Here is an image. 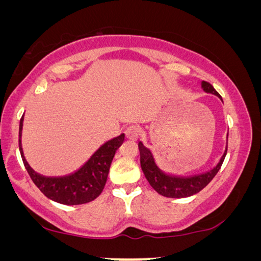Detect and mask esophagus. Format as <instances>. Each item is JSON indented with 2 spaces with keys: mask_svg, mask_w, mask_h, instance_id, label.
<instances>
[{
  "mask_svg": "<svg viewBox=\"0 0 261 261\" xmlns=\"http://www.w3.org/2000/svg\"><path fill=\"white\" fill-rule=\"evenodd\" d=\"M126 137L129 140H138V138L140 137V130L137 126H130L126 129Z\"/></svg>",
  "mask_w": 261,
  "mask_h": 261,
  "instance_id": "34e87169",
  "label": "esophagus"
}]
</instances>
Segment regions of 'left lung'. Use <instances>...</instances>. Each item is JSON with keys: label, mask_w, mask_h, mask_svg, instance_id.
I'll return each instance as SVG.
<instances>
[{"label": "left lung", "mask_w": 261, "mask_h": 261, "mask_svg": "<svg viewBox=\"0 0 261 261\" xmlns=\"http://www.w3.org/2000/svg\"><path fill=\"white\" fill-rule=\"evenodd\" d=\"M202 88L205 92L209 94L216 95L217 97L221 98L219 92H217L214 87L208 82H202ZM222 99V98H221ZM139 151H140V164L141 169L144 171V174L146 179L148 180V183L154 190L165 197L171 198H184L189 197L197 194L204 189L208 185L214 177L216 176V173L219 172V170L222 166V163L227 154V146L226 151H224L223 155L221 156L220 162L217 165L212 169L208 172L196 174V176L191 177H178V176H171V174H166L163 172L162 170L156 166L153 158L151 151L148 148H146L142 142H139Z\"/></svg>", "instance_id": "8db88e82"}]
</instances>
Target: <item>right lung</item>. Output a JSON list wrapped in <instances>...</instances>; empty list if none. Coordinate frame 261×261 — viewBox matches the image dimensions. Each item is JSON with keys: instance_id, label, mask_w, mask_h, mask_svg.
<instances>
[{"instance_id": "add662e5", "label": "right lung", "mask_w": 261, "mask_h": 261, "mask_svg": "<svg viewBox=\"0 0 261 261\" xmlns=\"http://www.w3.org/2000/svg\"><path fill=\"white\" fill-rule=\"evenodd\" d=\"M22 121L23 116L20 121L19 130V147L22 162L33 183L46 197L62 204L77 205L94 201L101 195L108 178L110 164L117 148L122 145L124 134L103 144L76 172L64 177H45L35 172L24 159L21 147Z\"/></svg>"}]
</instances>
